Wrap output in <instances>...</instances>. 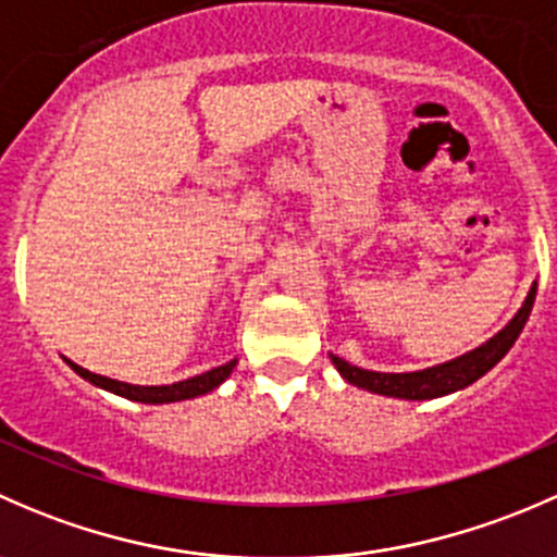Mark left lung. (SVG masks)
<instances>
[{
    "mask_svg": "<svg viewBox=\"0 0 557 557\" xmlns=\"http://www.w3.org/2000/svg\"><path fill=\"white\" fill-rule=\"evenodd\" d=\"M533 299H536V285L528 294L525 305L520 307V312L509 320V325H504L493 339H487L485 345L476 347V350L466 352V356L455 358V361L440 363V367L423 369V372H404V374H391V372H369V369L352 367L345 358L331 356L336 372L347 380L350 385L363 387V391L380 393V396H393V398H407V401H425V398H440L447 393L460 391V387L471 385L474 380H480L482 374L491 372L498 361L509 352V347L515 345V339L520 336L522 325H525L528 314H531Z\"/></svg>",
    "mask_w": 557,
    "mask_h": 557,
    "instance_id": "left-lung-1",
    "label": "left lung"
}]
</instances>
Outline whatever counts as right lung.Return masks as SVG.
<instances>
[{"label": "right lung", "instance_id": "obj_1", "mask_svg": "<svg viewBox=\"0 0 557 557\" xmlns=\"http://www.w3.org/2000/svg\"><path fill=\"white\" fill-rule=\"evenodd\" d=\"M64 361L70 363L72 369H75V374H81V377L88 380V383H91V385L104 387V391L115 393V396L128 398V401H143V404H170V401H185V398L205 396V393L215 391V387L221 385L223 380H226L228 374L234 372V367H237V358H234V361L223 363V367L210 369V372H205V374H196V377L183 380V383H172V385H128V383H121V380H110V377H102V374L88 372V369H83V367H77V363H72L70 358H64Z\"/></svg>", "mask_w": 557, "mask_h": 557}]
</instances>
